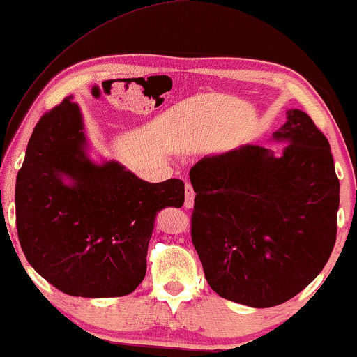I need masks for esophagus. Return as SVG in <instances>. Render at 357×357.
I'll list each match as a JSON object with an SVG mask.
<instances>
[{"instance_id":"obj_1","label":"esophagus","mask_w":357,"mask_h":357,"mask_svg":"<svg viewBox=\"0 0 357 357\" xmlns=\"http://www.w3.org/2000/svg\"><path fill=\"white\" fill-rule=\"evenodd\" d=\"M193 203H195V192H193L192 185L187 183L185 185V208L192 209Z\"/></svg>"}]
</instances>
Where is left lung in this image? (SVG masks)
<instances>
[{
	"label": "left lung",
	"instance_id": "left-lung-1",
	"mask_svg": "<svg viewBox=\"0 0 357 357\" xmlns=\"http://www.w3.org/2000/svg\"><path fill=\"white\" fill-rule=\"evenodd\" d=\"M281 155L245 144L190 170L192 242L214 292L265 309L319 276L336 241L340 180L325 135L305 112L287 110L273 133Z\"/></svg>",
	"mask_w": 357,
	"mask_h": 357
}]
</instances>
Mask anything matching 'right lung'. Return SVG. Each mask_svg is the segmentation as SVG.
Returning a JSON list of instances; mask_svg holds the SVG:
<instances>
[{
  "label": "right lung",
  "instance_id": "1",
  "mask_svg": "<svg viewBox=\"0 0 357 357\" xmlns=\"http://www.w3.org/2000/svg\"><path fill=\"white\" fill-rule=\"evenodd\" d=\"M66 97L38 120L16 178V227L31 266L76 297H120L146 275L160 209L180 208L178 178L149 183L87 158L84 121Z\"/></svg>",
  "mask_w": 357,
  "mask_h": 357
}]
</instances>
